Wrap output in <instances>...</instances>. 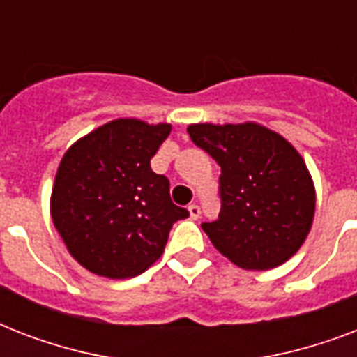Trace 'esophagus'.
<instances>
[{
  "label": "esophagus",
  "instance_id": "1",
  "mask_svg": "<svg viewBox=\"0 0 357 357\" xmlns=\"http://www.w3.org/2000/svg\"><path fill=\"white\" fill-rule=\"evenodd\" d=\"M200 207L196 206V204H190L189 206V215H190V218H192V220H198V218H200Z\"/></svg>",
  "mask_w": 357,
  "mask_h": 357
}]
</instances>
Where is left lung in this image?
I'll use <instances>...</instances> for the list:
<instances>
[{
	"label": "left lung",
	"mask_w": 357,
	"mask_h": 357,
	"mask_svg": "<svg viewBox=\"0 0 357 357\" xmlns=\"http://www.w3.org/2000/svg\"><path fill=\"white\" fill-rule=\"evenodd\" d=\"M187 131L220 167V213L202 224L213 246L246 271L293 257L315 215L313 179L293 144L254 122L192 123Z\"/></svg>",
	"instance_id": "left-lung-1"
}]
</instances>
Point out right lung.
<instances>
[{"label": "right lung", "mask_w": 357, "mask_h": 357, "mask_svg": "<svg viewBox=\"0 0 357 357\" xmlns=\"http://www.w3.org/2000/svg\"><path fill=\"white\" fill-rule=\"evenodd\" d=\"M170 129V123L119 119L64 153L52 218L86 271L113 280L139 276L161 257L174 222L189 217L170 200L167 176L150 167Z\"/></svg>", "instance_id": "add662e5"}]
</instances>
